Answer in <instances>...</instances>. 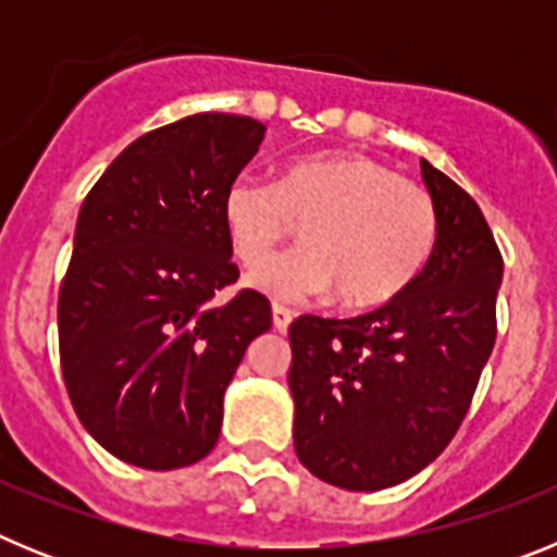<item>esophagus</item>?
Masks as SVG:
<instances>
[{
  "label": "esophagus",
  "instance_id": "34e87169",
  "mask_svg": "<svg viewBox=\"0 0 557 557\" xmlns=\"http://www.w3.org/2000/svg\"><path fill=\"white\" fill-rule=\"evenodd\" d=\"M289 323H293V312L282 304H273V329L275 332H287Z\"/></svg>",
  "mask_w": 557,
  "mask_h": 557
}]
</instances>
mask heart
Masks as SVG:
<instances>
[{
	"label": "heart",
	"instance_id": "obj_1",
	"mask_svg": "<svg viewBox=\"0 0 557 557\" xmlns=\"http://www.w3.org/2000/svg\"><path fill=\"white\" fill-rule=\"evenodd\" d=\"M225 239L243 268H261L305 223L298 255L250 275L278 301L337 293L346 309L393 301L416 282L437 239V209L416 181L359 152H318L282 166L275 184L231 181L220 206Z\"/></svg>",
	"mask_w": 557,
	"mask_h": 557
}]
</instances>
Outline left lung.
Returning <instances> with one entry per match:
<instances>
[{
	"mask_svg": "<svg viewBox=\"0 0 557 557\" xmlns=\"http://www.w3.org/2000/svg\"><path fill=\"white\" fill-rule=\"evenodd\" d=\"M437 239L405 293L359 318L289 326L295 455L318 480L382 491L449 446L494 351L502 253L469 191L421 159Z\"/></svg>",
	"mask_w": 557,
	"mask_h": 557,
	"instance_id": "8db88e82",
	"label": "left lung"
}]
</instances>
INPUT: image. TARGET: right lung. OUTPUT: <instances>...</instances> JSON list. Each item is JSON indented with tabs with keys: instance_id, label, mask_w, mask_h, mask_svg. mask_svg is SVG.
<instances>
[{
	"instance_id": "1",
	"label": "right lung",
	"mask_w": 557,
	"mask_h": 557,
	"mask_svg": "<svg viewBox=\"0 0 557 557\" xmlns=\"http://www.w3.org/2000/svg\"><path fill=\"white\" fill-rule=\"evenodd\" d=\"M264 139L262 122L195 113L111 161L77 214L58 295V346L81 424L113 457L150 471L203 460L223 393L250 339L273 323L239 278L220 206Z\"/></svg>"
}]
</instances>
